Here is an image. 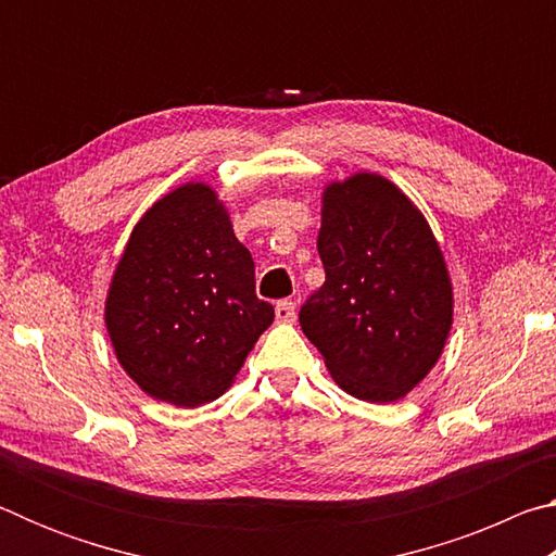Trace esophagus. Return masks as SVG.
I'll return each mask as SVG.
<instances>
[{
	"label": "esophagus",
	"mask_w": 556,
	"mask_h": 556,
	"mask_svg": "<svg viewBox=\"0 0 556 556\" xmlns=\"http://www.w3.org/2000/svg\"><path fill=\"white\" fill-rule=\"evenodd\" d=\"M275 316H277L279 324H294L296 308H294V304H291V301H287V299H285V301H277Z\"/></svg>",
	"instance_id": "34e87169"
}]
</instances>
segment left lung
I'll list each match as a JSON object with an SVG mask.
<instances>
[{
	"label": "left lung",
	"mask_w": 556,
	"mask_h": 556,
	"mask_svg": "<svg viewBox=\"0 0 556 556\" xmlns=\"http://www.w3.org/2000/svg\"><path fill=\"white\" fill-rule=\"evenodd\" d=\"M326 281L299 312L341 390L397 402L427 378L454 324V289L421 211L390 178L357 172L321 195Z\"/></svg>",
	"instance_id": "1"
}]
</instances>
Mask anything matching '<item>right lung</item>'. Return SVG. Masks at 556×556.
Masks as SVG:
<instances>
[{"mask_svg":"<svg viewBox=\"0 0 556 556\" xmlns=\"http://www.w3.org/2000/svg\"><path fill=\"white\" fill-rule=\"evenodd\" d=\"M271 321L250 250L208 184L178 186L139 218L110 281L105 326L149 397L176 407L218 400Z\"/></svg>","mask_w":556,"mask_h":556,"instance_id":"right-lung-1","label":"right lung"}]
</instances>
